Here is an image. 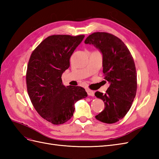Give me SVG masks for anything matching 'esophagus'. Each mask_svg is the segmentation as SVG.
I'll list each match as a JSON object with an SVG mask.
<instances>
[{"instance_id":"1","label":"esophagus","mask_w":159,"mask_h":159,"mask_svg":"<svg viewBox=\"0 0 159 159\" xmlns=\"http://www.w3.org/2000/svg\"><path fill=\"white\" fill-rule=\"evenodd\" d=\"M86 91H87V93H88V95H89V96H94V95H95V92H94V91H92V90L89 89H86Z\"/></svg>"}]
</instances>
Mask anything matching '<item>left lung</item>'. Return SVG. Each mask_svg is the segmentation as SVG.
Listing matches in <instances>:
<instances>
[{
	"instance_id": "obj_1",
	"label": "left lung",
	"mask_w": 159,
	"mask_h": 159,
	"mask_svg": "<svg viewBox=\"0 0 159 159\" xmlns=\"http://www.w3.org/2000/svg\"><path fill=\"white\" fill-rule=\"evenodd\" d=\"M85 44H92L103 56V72L109 87L103 94L95 95L103 101L105 109L95 118L105 123L123 119L135 98L137 71L133 56L119 38L107 32H95L87 37Z\"/></svg>"
}]
</instances>
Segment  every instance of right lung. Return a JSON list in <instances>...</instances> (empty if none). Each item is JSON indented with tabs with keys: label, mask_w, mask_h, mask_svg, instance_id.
Wrapping results in <instances>:
<instances>
[{
	"label": "right lung",
	"mask_w": 159,
	"mask_h": 159,
	"mask_svg": "<svg viewBox=\"0 0 159 159\" xmlns=\"http://www.w3.org/2000/svg\"><path fill=\"white\" fill-rule=\"evenodd\" d=\"M84 35H52L34 50L27 67L26 85L34 107L54 125L73 116L75 103L88 96L84 88L62 84L61 75L70 67V58Z\"/></svg>",
	"instance_id": "add662e5"
}]
</instances>
